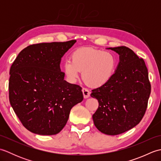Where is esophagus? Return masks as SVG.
I'll return each mask as SVG.
<instances>
[{"label": "esophagus", "instance_id": "obj_1", "mask_svg": "<svg viewBox=\"0 0 161 161\" xmlns=\"http://www.w3.org/2000/svg\"><path fill=\"white\" fill-rule=\"evenodd\" d=\"M82 93H83L84 97L85 99H86V98H88V97L90 96L91 93L89 92V91H88V89H86V88H82Z\"/></svg>", "mask_w": 161, "mask_h": 161}]
</instances>
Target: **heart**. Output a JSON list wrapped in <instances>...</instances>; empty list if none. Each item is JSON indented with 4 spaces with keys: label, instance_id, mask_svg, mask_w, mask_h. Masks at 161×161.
Segmentation results:
<instances>
[{
    "label": "heart",
    "instance_id": "1",
    "mask_svg": "<svg viewBox=\"0 0 161 161\" xmlns=\"http://www.w3.org/2000/svg\"><path fill=\"white\" fill-rule=\"evenodd\" d=\"M71 61L64 64L68 81L75 83L82 72V78L88 86L100 87L114 76L117 59L114 54L92 47H80L71 54Z\"/></svg>",
    "mask_w": 161,
    "mask_h": 161
}]
</instances>
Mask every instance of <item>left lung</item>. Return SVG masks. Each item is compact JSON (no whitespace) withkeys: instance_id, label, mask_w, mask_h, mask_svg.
Wrapping results in <instances>:
<instances>
[{"instance_id":"obj_1","label":"left lung","mask_w":161,"mask_h":161,"mask_svg":"<svg viewBox=\"0 0 161 161\" xmlns=\"http://www.w3.org/2000/svg\"><path fill=\"white\" fill-rule=\"evenodd\" d=\"M119 55V62L108 82L92 90L99 107L93 115L102 133L118 135L134 127L144 116L151 93L145 61L126 46L109 47Z\"/></svg>"}]
</instances>
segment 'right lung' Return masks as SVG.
Wrapping results in <instances>:
<instances>
[{
	"label": "right lung",
	"instance_id": "1",
	"mask_svg": "<svg viewBox=\"0 0 161 161\" xmlns=\"http://www.w3.org/2000/svg\"><path fill=\"white\" fill-rule=\"evenodd\" d=\"M75 42L32 44L20 51L10 68V104L28 131L59 133L71 108L83 100L81 88L65 81L60 69L61 57Z\"/></svg>",
	"mask_w": 161,
	"mask_h": 161
}]
</instances>
